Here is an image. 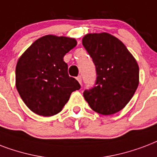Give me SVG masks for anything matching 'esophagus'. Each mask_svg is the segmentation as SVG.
<instances>
[{"label": "esophagus", "instance_id": "1", "mask_svg": "<svg viewBox=\"0 0 157 157\" xmlns=\"http://www.w3.org/2000/svg\"><path fill=\"white\" fill-rule=\"evenodd\" d=\"M77 80L78 81V82H79L80 84H82V77H81L80 75L77 77Z\"/></svg>", "mask_w": 157, "mask_h": 157}]
</instances>
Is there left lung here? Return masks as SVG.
Returning <instances> with one entry per match:
<instances>
[{
    "label": "left lung",
    "instance_id": "1",
    "mask_svg": "<svg viewBox=\"0 0 157 157\" xmlns=\"http://www.w3.org/2000/svg\"><path fill=\"white\" fill-rule=\"evenodd\" d=\"M82 42L97 71L96 86L85 90V100L101 115L117 113L128 104L138 88V63L124 44L107 33H88Z\"/></svg>",
    "mask_w": 157,
    "mask_h": 157
}]
</instances>
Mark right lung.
Instances as JSON below:
<instances>
[{"label": "right lung", "mask_w": 157, "mask_h": 157, "mask_svg": "<svg viewBox=\"0 0 157 157\" xmlns=\"http://www.w3.org/2000/svg\"><path fill=\"white\" fill-rule=\"evenodd\" d=\"M77 45L75 38L47 35L36 40L18 59L15 85L19 96L33 112L52 116L60 112L73 92L80 88L70 77L64 61Z\"/></svg>", "instance_id": "right-lung-1"}]
</instances>
